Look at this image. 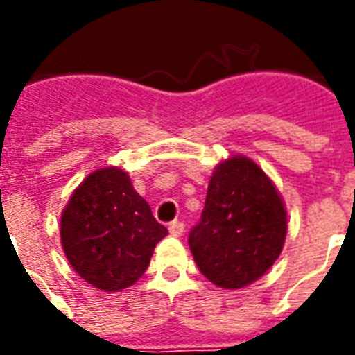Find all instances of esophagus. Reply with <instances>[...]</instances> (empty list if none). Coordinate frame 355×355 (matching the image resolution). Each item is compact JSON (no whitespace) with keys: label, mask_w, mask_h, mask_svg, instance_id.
I'll return each instance as SVG.
<instances>
[{"label":"esophagus","mask_w":355,"mask_h":355,"mask_svg":"<svg viewBox=\"0 0 355 355\" xmlns=\"http://www.w3.org/2000/svg\"><path fill=\"white\" fill-rule=\"evenodd\" d=\"M184 232V223L182 221H173L169 223V234L171 236H180Z\"/></svg>","instance_id":"obj_1"}]
</instances>
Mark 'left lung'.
Returning a JSON list of instances; mask_svg holds the SVG:
<instances>
[{"mask_svg":"<svg viewBox=\"0 0 355 355\" xmlns=\"http://www.w3.org/2000/svg\"><path fill=\"white\" fill-rule=\"evenodd\" d=\"M286 234V202L269 175L245 155L219 162L189 234L200 272L223 289L250 286L278 259Z\"/></svg>","mask_w":355,"mask_h":355,"instance_id":"1","label":"left lung"}]
</instances>
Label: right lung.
<instances>
[{
  "label": "right lung",
  "mask_w": 355,
  "mask_h": 355,
  "mask_svg": "<svg viewBox=\"0 0 355 355\" xmlns=\"http://www.w3.org/2000/svg\"><path fill=\"white\" fill-rule=\"evenodd\" d=\"M166 236L167 228L153 217L128 173L116 166L92 171L60 216V243L69 265L107 293L136 284Z\"/></svg>",
  "instance_id": "add662e5"
}]
</instances>
